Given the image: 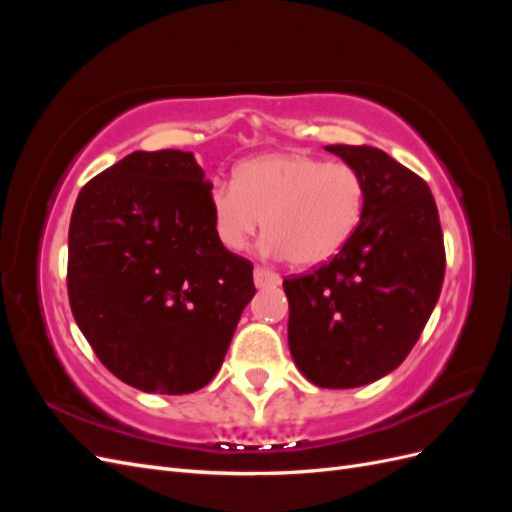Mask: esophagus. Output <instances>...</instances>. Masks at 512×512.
<instances>
[{"label":"esophagus","instance_id":"obj_1","mask_svg":"<svg viewBox=\"0 0 512 512\" xmlns=\"http://www.w3.org/2000/svg\"><path fill=\"white\" fill-rule=\"evenodd\" d=\"M254 284H256L258 288H269V286L282 284V277L277 275L275 271L267 269V267H256V269H254Z\"/></svg>","mask_w":512,"mask_h":512}]
</instances>
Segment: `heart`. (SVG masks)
<instances>
[{"label": "heart", "mask_w": 512, "mask_h": 512, "mask_svg": "<svg viewBox=\"0 0 512 512\" xmlns=\"http://www.w3.org/2000/svg\"><path fill=\"white\" fill-rule=\"evenodd\" d=\"M365 198V179L354 166L292 151L243 162L235 183L211 190L209 207L226 250L241 252L265 226V254L316 267L344 250L361 224Z\"/></svg>", "instance_id": "b5f03b06"}]
</instances>
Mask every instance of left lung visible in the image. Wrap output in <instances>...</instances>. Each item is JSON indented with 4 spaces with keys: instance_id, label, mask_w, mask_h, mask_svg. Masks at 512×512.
<instances>
[{
    "instance_id": "8db88e82",
    "label": "left lung",
    "mask_w": 512,
    "mask_h": 512,
    "mask_svg": "<svg viewBox=\"0 0 512 512\" xmlns=\"http://www.w3.org/2000/svg\"><path fill=\"white\" fill-rule=\"evenodd\" d=\"M365 179L359 228L344 250L284 280L288 346L322 389H354L404 363L438 303L444 237L429 185L389 153L329 145Z\"/></svg>"
}]
</instances>
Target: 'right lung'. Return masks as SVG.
<instances>
[{"instance_id": "obj_1", "label": "right lung", "mask_w": 512, "mask_h": 512, "mask_svg": "<svg viewBox=\"0 0 512 512\" xmlns=\"http://www.w3.org/2000/svg\"><path fill=\"white\" fill-rule=\"evenodd\" d=\"M211 188L192 151H134L76 198L72 314L102 365L138 391L203 389L256 294L252 262L215 235Z\"/></svg>"}]
</instances>
